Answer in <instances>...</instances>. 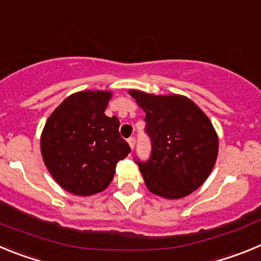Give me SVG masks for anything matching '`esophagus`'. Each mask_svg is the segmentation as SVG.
<instances>
[{
    "instance_id": "34e87169",
    "label": "esophagus",
    "mask_w": 261,
    "mask_h": 261,
    "mask_svg": "<svg viewBox=\"0 0 261 261\" xmlns=\"http://www.w3.org/2000/svg\"><path fill=\"white\" fill-rule=\"evenodd\" d=\"M128 144H129V146H130V149H135L136 138H135V137H129V138H128Z\"/></svg>"
}]
</instances>
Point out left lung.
Returning a JSON list of instances; mask_svg holds the SVG:
<instances>
[{
    "label": "left lung",
    "instance_id": "left-lung-1",
    "mask_svg": "<svg viewBox=\"0 0 261 261\" xmlns=\"http://www.w3.org/2000/svg\"><path fill=\"white\" fill-rule=\"evenodd\" d=\"M129 94L145 111L150 158H136L145 184L165 199H180L197 190L211 174L218 154V137L208 116L181 95Z\"/></svg>",
    "mask_w": 261,
    "mask_h": 261
}]
</instances>
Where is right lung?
I'll use <instances>...</instances> for the list:
<instances>
[{
	"mask_svg": "<svg viewBox=\"0 0 261 261\" xmlns=\"http://www.w3.org/2000/svg\"><path fill=\"white\" fill-rule=\"evenodd\" d=\"M111 96L99 90L73 94L45 123L41 155L53 179L68 192H102L114 179L116 163L130 153L119 133V119L105 114Z\"/></svg>",
	"mask_w": 261,
	"mask_h": 261,
	"instance_id": "right-lung-1",
	"label": "right lung"
}]
</instances>
